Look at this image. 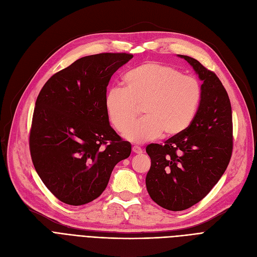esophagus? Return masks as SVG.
I'll use <instances>...</instances> for the list:
<instances>
[{
	"label": "esophagus",
	"mask_w": 257,
	"mask_h": 257,
	"mask_svg": "<svg viewBox=\"0 0 257 257\" xmlns=\"http://www.w3.org/2000/svg\"><path fill=\"white\" fill-rule=\"evenodd\" d=\"M133 153H135V154H141L143 153V149L141 148H139V147H133Z\"/></svg>",
	"instance_id": "1"
}]
</instances>
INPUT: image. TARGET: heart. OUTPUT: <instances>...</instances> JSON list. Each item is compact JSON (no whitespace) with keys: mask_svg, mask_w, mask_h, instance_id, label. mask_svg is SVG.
<instances>
[{"mask_svg":"<svg viewBox=\"0 0 257 257\" xmlns=\"http://www.w3.org/2000/svg\"><path fill=\"white\" fill-rule=\"evenodd\" d=\"M125 88L111 87L105 95V109L113 127L122 133L143 106L144 118L124 133L135 144L151 141L164 134L173 137L189 126L201 100L200 83L171 66L146 63L131 69Z\"/></svg>","mask_w":257,"mask_h":257,"instance_id":"obj_1","label":"heart"}]
</instances>
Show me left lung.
Wrapping results in <instances>:
<instances>
[{
    "mask_svg": "<svg viewBox=\"0 0 257 257\" xmlns=\"http://www.w3.org/2000/svg\"><path fill=\"white\" fill-rule=\"evenodd\" d=\"M178 56L203 82L198 110L181 134L146 149L151 158L147 190L159 206L172 211L187 209L207 196L224 173L233 150L232 107L225 88L197 59Z\"/></svg>",
    "mask_w": 257,
    "mask_h": 257,
    "instance_id": "8db88e82",
    "label": "left lung"
}]
</instances>
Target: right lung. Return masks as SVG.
Segmentation results:
<instances>
[{"label": "right lung", "mask_w": 257, "mask_h": 257, "mask_svg": "<svg viewBox=\"0 0 257 257\" xmlns=\"http://www.w3.org/2000/svg\"><path fill=\"white\" fill-rule=\"evenodd\" d=\"M133 58L126 53L85 56L55 73L35 104L31 156L47 188L69 205L100 197L132 146L109 124L105 109L111 75Z\"/></svg>", "instance_id": "1"}]
</instances>
